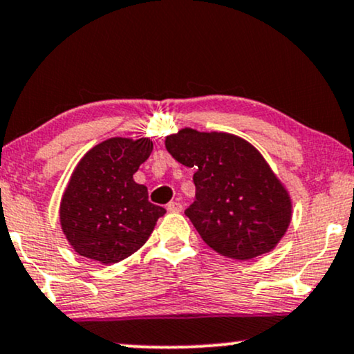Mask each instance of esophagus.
Returning <instances> with one entry per match:
<instances>
[{
  "instance_id": "esophagus-1",
  "label": "esophagus",
  "mask_w": 354,
  "mask_h": 354,
  "mask_svg": "<svg viewBox=\"0 0 354 354\" xmlns=\"http://www.w3.org/2000/svg\"><path fill=\"white\" fill-rule=\"evenodd\" d=\"M167 212H170V213H178V212H182V203H178V202H170V203L167 205Z\"/></svg>"
}]
</instances>
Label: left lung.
<instances>
[{
  "label": "left lung",
  "instance_id": "8db88e82",
  "mask_svg": "<svg viewBox=\"0 0 354 354\" xmlns=\"http://www.w3.org/2000/svg\"><path fill=\"white\" fill-rule=\"evenodd\" d=\"M165 149L195 169V202L185 215L213 251L246 261L277 246L290 225L292 198L251 142L184 128L165 138Z\"/></svg>",
  "mask_w": 354,
  "mask_h": 354
}]
</instances>
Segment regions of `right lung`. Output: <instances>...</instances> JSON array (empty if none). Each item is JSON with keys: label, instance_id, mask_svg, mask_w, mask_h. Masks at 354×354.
Instances as JSON below:
<instances>
[{"label": "right lung", "instance_id": "add662e5", "mask_svg": "<svg viewBox=\"0 0 354 354\" xmlns=\"http://www.w3.org/2000/svg\"><path fill=\"white\" fill-rule=\"evenodd\" d=\"M152 147L149 138H110L78 160L59 208L60 226L77 254L115 264L149 239L165 210L147 200V187L133 176Z\"/></svg>", "mask_w": 354, "mask_h": 354}]
</instances>
